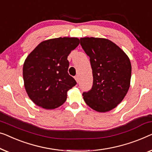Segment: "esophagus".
<instances>
[{
    "label": "esophagus",
    "mask_w": 152,
    "mask_h": 152,
    "mask_svg": "<svg viewBox=\"0 0 152 152\" xmlns=\"http://www.w3.org/2000/svg\"><path fill=\"white\" fill-rule=\"evenodd\" d=\"M75 80L77 82H78V81H79V76L77 75V76L75 77Z\"/></svg>",
    "instance_id": "1"
}]
</instances>
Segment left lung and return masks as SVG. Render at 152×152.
<instances>
[{"mask_svg":"<svg viewBox=\"0 0 152 152\" xmlns=\"http://www.w3.org/2000/svg\"><path fill=\"white\" fill-rule=\"evenodd\" d=\"M80 44L90 57L93 75L91 90L83 92V100L99 113L115 108L130 86L132 66L126 53L106 38L86 37Z\"/></svg>","mask_w":152,"mask_h":152,"instance_id":"obj_1","label":"left lung"}]
</instances>
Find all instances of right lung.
<instances>
[{"label":"right lung","mask_w":152,"mask_h":152,"mask_svg":"<svg viewBox=\"0 0 152 152\" xmlns=\"http://www.w3.org/2000/svg\"><path fill=\"white\" fill-rule=\"evenodd\" d=\"M80 44L77 38H52L40 42L25 59L24 86L35 104L46 110L60 107L76 84L69 74L67 58Z\"/></svg>","instance_id":"1"}]
</instances>
